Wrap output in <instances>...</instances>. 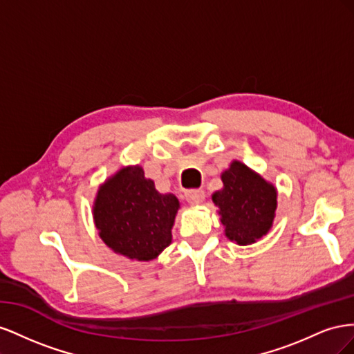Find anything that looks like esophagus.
I'll list each match as a JSON object with an SVG mask.
<instances>
[{
	"label": "esophagus",
	"instance_id": "34e87169",
	"mask_svg": "<svg viewBox=\"0 0 354 354\" xmlns=\"http://www.w3.org/2000/svg\"><path fill=\"white\" fill-rule=\"evenodd\" d=\"M185 196H186V201L192 203V205H199V203H202L203 199H205V192L201 189H192L185 192Z\"/></svg>",
	"mask_w": 354,
	"mask_h": 354
}]
</instances>
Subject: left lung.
I'll return each mask as SVG.
<instances>
[{
    "mask_svg": "<svg viewBox=\"0 0 354 354\" xmlns=\"http://www.w3.org/2000/svg\"><path fill=\"white\" fill-rule=\"evenodd\" d=\"M223 189L214 192L224 234L238 245H251L273 226L277 207L276 187L241 160L221 173Z\"/></svg>",
    "mask_w": 354,
    "mask_h": 354,
    "instance_id": "8db88e82",
    "label": "left lung"
}]
</instances>
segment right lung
Segmentation results:
<instances>
[{
    "label": "right lung",
    "instance_id": "add662e5",
    "mask_svg": "<svg viewBox=\"0 0 354 354\" xmlns=\"http://www.w3.org/2000/svg\"><path fill=\"white\" fill-rule=\"evenodd\" d=\"M180 202L162 195L142 167H124L99 187L93 218L109 248L131 260L151 261L171 243Z\"/></svg>",
    "mask_w": 354,
    "mask_h": 354
}]
</instances>
